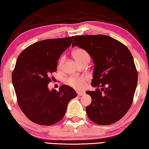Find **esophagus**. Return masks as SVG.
<instances>
[{"instance_id":"1","label":"esophagus","mask_w":149,"mask_h":149,"mask_svg":"<svg viewBox=\"0 0 149 149\" xmlns=\"http://www.w3.org/2000/svg\"><path fill=\"white\" fill-rule=\"evenodd\" d=\"M77 95H78L79 96H81V95L85 94V93L83 92V91H77Z\"/></svg>"}]
</instances>
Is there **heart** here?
<instances>
[{"mask_svg":"<svg viewBox=\"0 0 149 149\" xmlns=\"http://www.w3.org/2000/svg\"><path fill=\"white\" fill-rule=\"evenodd\" d=\"M73 56L77 62L79 64L85 62L86 60H90V56L88 53L83 49L78 48L76 49L72 53ZM64 61V57L62 56L60 58L58 63V67L61 68ZM89 80V78L86 76H74L70 77L67 79L66 82L68 84L73 88L76 89H83L86 87L87 83Z\"/></svg>","mask_w":149,"mask_h":149,"instance_id":"heart-1","label":"heart"}]
</instances>
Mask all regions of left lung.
Wrapping results in <instances>:
<instances>
[{
	"instance_id": "obj_1",
	"label": "left lung",
	"mask_w": 149,
	"mask_h": 149,
	"mask_svg": "<svg viewBox=\"0 0 149 149\" xmlns=\"http://www.w3.org/2000/svg\"><path fill=\"white\" fill-rule=\"evenodd\" d=\"M85 49L92 58L94 69L87 91L91 103L86 107L89 119L100 125L121 119L131 107L138 83V72L132 55L125 45L107 35L75 36L72 47Z\"/></svg>"
}]
</instances>
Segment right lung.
I'll return each mask as SVG.
<instances>
[{
    "label": "right lung",
    "instance_id": "1",
    "mask_svg": "<svg viewBox=\"0 0 149 149\" xmlns=\"http://www.w3.org/2000/svg\"><path fill=\"white\" fill-rule=\"evenodd\" d=\"M73 37L38 41L26 48L16 62L12 82L18 105L30 121L52 125L64 117L70 100L77 97L72 87L63 85L49 91V76L56 72L58 60L70 46Z\"/></svg>",
    "mask_w": 149,
    "mask_h": 149
}]
</instances>
